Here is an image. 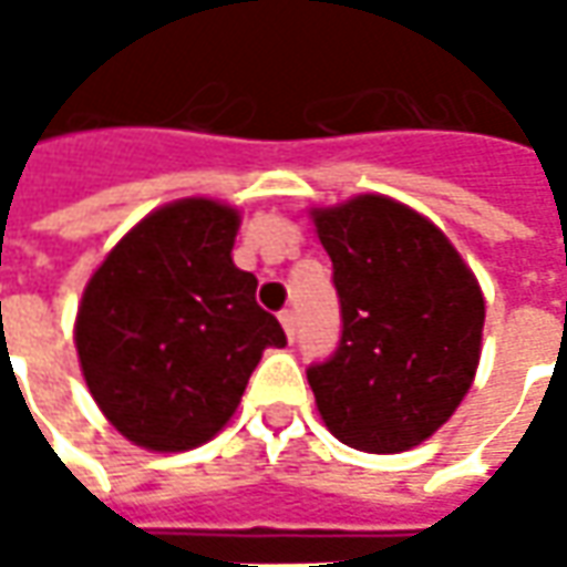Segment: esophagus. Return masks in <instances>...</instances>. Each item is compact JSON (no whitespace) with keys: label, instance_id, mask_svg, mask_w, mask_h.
I'll list each match as a JSON object with an SVG mask.
<instances>
[{"label":"esophagus","instance_id":"1","mask_svg":"<svg viewBox=\"0 0 567 567\" xmlns=\"http://www.w3.org/2000/svg\"><path fill=\"white\" fill-rule=\"evenodd\" d=\"M280 324H284V334H287V338L293 340V334H296V316H293V309H284V312H280Z\"/></svg>","mask_w":567,"mask_h":567}]
</instances>
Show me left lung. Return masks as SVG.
Segmentation results:
<instances>
[{
    "label": "left lung",
    "mask_w": 567,
    "mask_h": 567,
    "mask_svg": "<svg viewBox=\"0 0 567 567\" xmlns=\"http://www.w3.org/2000/svg\"><path fill=\"white\" fill-rule=\"evenodd\" d=\"M334 265L338 353L309 369L331 435L369 454L423 445L476 379L486 299L442 229L388 195L309 210Z\"/></svg>",
    "instance_id": "1"
}]
</instances>
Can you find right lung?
<instances>
[{"label": "right lung", "instance_id": "obj_1", "mask_svg": "<svg viewBox=\"0 0 567 567\" xmlns=\"http://www.w3.org/2000/svg\"><path fill=\"white\" fill-rule=\"evenodd\" d=\"M243 210L179 198L142 217L91 274L75 316L87 391L120 435L192 451L233 420L251 369L284 328L233 265Z\"/></svg>", "mask_w": 567, "mask_h": 567}]
</instances>
